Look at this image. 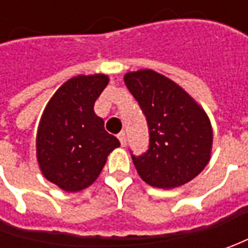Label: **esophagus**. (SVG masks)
Segmentation results:
<instances>
[{
    "label": "esophagus",
    "mask_w": 248,
    "mask_h": 248,
    "mask_svg": "<svg viewBox=\"0 0 248 248\" xmlns=\"http://www.w3.org/2000/svg\"><path fill=\"white\" fill-rule=\"evenodd\" d=\"M119 139H120L121 146H125V145H127V137H125V132H120Z\"/></svg>",
    "instance_id": "obj_1"
}]
</instances>
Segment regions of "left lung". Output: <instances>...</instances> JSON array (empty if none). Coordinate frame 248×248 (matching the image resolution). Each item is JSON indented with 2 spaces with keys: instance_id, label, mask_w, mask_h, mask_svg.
Masks as SVG:
<instances>
[{
  "instance_id": "left-lung-1",
  "label": "left lung",
  "mask_w": 248,
  "mask_h": 248,
  "mask_svg": "<svg viewBox=\"0 0 248 248\" xmlns=\"http://www.w3.org/2000/svg\"><path fill=\"white\" fill-rule=\"evenodd\" d=\"M124 82L148 120V152L132 156L139 176L160 189L187 184L211 158L213 127L204 109L181 85L150 69L127 73Z\"/></svg>"
}]
</instances>
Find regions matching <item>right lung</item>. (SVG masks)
Masks as SVG:
<instances>
[{
    "label": "right lung",
    "mask_w": 248,
    "mask_h": 248,
    "mask_svg": "<svg viewBox=\"0 0 248 248\" xmlns=\"http://www.w3.org/2000/svg\"><path fill=\"white\" fill-rule=\"evenodd\" d=\"M108 84L106 74H78L63 82L43 111L35 137L37 163L41 174L64 192L92 185L120 146L93 110Z\"/></svg>",
    "instance_id": "1"
}]
</instances>
